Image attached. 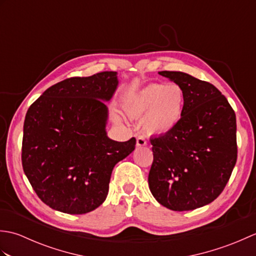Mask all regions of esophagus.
<instances>
[{"mask_svg": "<svg viewBox=\"0 0 256 256\" xmlns=\"http://www.w3.org/2000/svg\"><path fill=\"white\" fill-rule=\"evenodd\" d=\"M136 145H138V146H145V145H148V140H146L145 136H143V135H138V138H136Z\"/></svg>", "mask_w": 256, "mask_h": 256, "instance_id": "1", "label": "esophagus"}]
</instances>
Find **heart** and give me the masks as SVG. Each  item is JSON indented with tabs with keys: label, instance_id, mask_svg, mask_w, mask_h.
Returning <instances> with one entry per match:
<instances>
[{
	"label": "heart",
	"instance_id": "b5f03b06",
	"mask_svg": "<svg viewBox=\"0 0 256 256\" xmlns=\"http://www.w3.org/2000/svg\"><path fill=\"white\" fill-rule=\"evenodd\" d=\"M184 94L178 84H152L135 96L128 106V113L144 118L148 132L166 134L176 128L184 112Z\"/></svg>",
	"mask_w": 256,
	"mask_h": 256
}]
</instances>
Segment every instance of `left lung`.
<instances>
[{
  "mask_svg": "<svg viewBox=\"0 0 256 256\" xmlns=\"http://www.w3.org/2000/svg\"><path fill=\"white\" fill-rule=\"evenodd\" d=\"M182 86L184 106L176 128L152 138V194L174 211L212 202L224 192L238 157L236 113L226 98L206 81L180 72H160Z\"/></svg>",
  "mask_w": 256,
  "mask_h": 256,
  "instance_id": "8db88e82",
  "label": "left lung"
}]
</instances>
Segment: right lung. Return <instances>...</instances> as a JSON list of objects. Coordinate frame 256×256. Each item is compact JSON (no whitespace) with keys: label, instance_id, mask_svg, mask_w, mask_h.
<instances>
[{"label":"right lung","instance_id":"obj_1","mask_svg":"<svg viewBox=\"0 0 256 256\" xmlns=\"http://www.w3.org/2000/svg\"><path fill=\"white\" fill-rule=\"evenodd\" d=\"M116 72L72 77L52 86L27 110L22 165L32 189L52 209L84 214L103 204L113 167L136 140L108 138V108Z\"/></svg>","mask_w":256,"mask_h":256}]
</instances>
